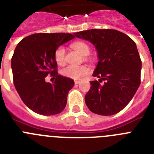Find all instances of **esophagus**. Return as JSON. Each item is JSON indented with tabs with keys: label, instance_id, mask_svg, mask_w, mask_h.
I'll return each instance as SVG.
<instances>
[{
	"label": "esophagus",
	"instance_id": "esophagus-1",
	"mask_svg": "<svg viewBox=\"0 0 154 154\" xmlns=\"http://www.w3.org/2000/svg\"><path fill=\"white\" fill-rule=\"evenodd\" d=\"M79 82H80L79 80H75V85H78Z\"/></svg>",
	"mask_w": 154,
	"mask_h": 154
}]
</instances>
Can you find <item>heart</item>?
Listing matches in <instances>:
<instances>
[{"mask_svg":"<svg viewBox=\"0 0 154 154\" xmlns=\"http://www.w3.org/2000/svg\"><path fill=\"white\" fill-rule=\"evenodd\" d=\"M72 47L83 56H87L90 53V47L86 42L78 41L72 44ZM54 58L56 63L63 65L65 62V51L63 46H58L54 52ZM89 72V69L86 65H68L61 70L63 76L73 79H78L86 75Z\"/></svg>","mask_w":154,"mask_h":154,"instance_id":"heart-1","label":"heart"}]
</instances>
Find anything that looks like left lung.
Wrapping results in <instances>:
<instances>
[{
  "instance_id": "left-lung-1",
  "label": "left lung",
  "mask_w": 154,
  "mask_h": 154,
  "mask_svg": "<svg viewBox=\"0 0 154 154\" xmlns=\"http://www.w3.org/2000/svg\"><path fill=\"white\" fill-rule=\"evenodd\" d=\"M96 46L99 62L85 96L91 112L112 116L123 109L140 85L141 59L136 43L114 29H91L74 34ZM103 82V83L101 82Z\"/></svg>"
}]
</instances>
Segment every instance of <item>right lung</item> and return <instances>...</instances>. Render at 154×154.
I'll return each mask as SVG.
<instances>
[{
  "label": "right lung",
  "mask_w": 154,
  "mask_h": 154,
  "mask_svg": "<svg viewBox=\"0 0 154 154\" xmlns=\"http://www.w3.org/2000/svg\"><path fill=\"white\" fill-rule=\"evenodd\" d=\"M72 34L37 33L17 44L11 58L14 85L21 100L36 113H60L74 81L58 75L54 52L58 46L74 38ZM48 74L55 79L46 83Z\"/></svg>",
  "instance_id": "right-lung-1"
}]
</instances>
